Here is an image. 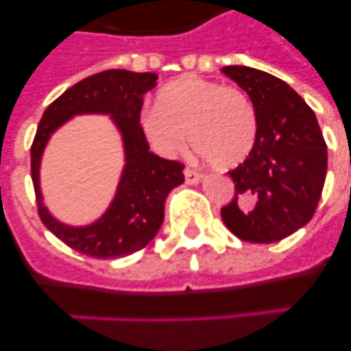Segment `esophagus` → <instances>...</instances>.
<instances>
[{
	"instance_id": "1",
	"label": "esophagus",
	"mask_w": 351,
	"mask_h": 351,
	"mask_svg": "<svg viewBox=\"0 0 351 351\" xmlns=\"http://www.w3.org/2000/svg\"><path fill=\"white\" fill-rule=\"evenodd\" d=\"M184 179H186V182H188V184H198V182L202 181V173L198 172V170L186 167V169H184Z\"/></svg>"
}]
</instances>
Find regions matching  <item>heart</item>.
<instances>
[{"mask_svg": "<svg viewBox=\"0 0 351 351\" xmlns=\"http://www.w3.org/2000/svg\"><path fill=\"white\" fill-rule=\"evenodd\" d=\"M144 137L156 153L176 156L188 144L218 169L250 158L258 137V117L241 88L198 75H182L160 89L156 107L138 117Z\"/></svg>", "mask_w": 351, "mask_h": 351, "instance_id": "obj_1", "label": "heart"}]
</instances>
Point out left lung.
<instances>
[{
	"label": "left lung",
	"instance_id": "left-lung-1",
	"mask_svg": "<svg viewBox=\"0 0 351 351\" xmlns=\"http://www.w3.org/2000/svg\"><path fill=\"white\" fill-rule=\"evenodd\" d=\"M256 108L258 137L246 161L230 170L235 197L221 209L228 230L247 243H278L315 214L327 176V144L315 112L267 71L225 66Z\"/></svg>",
	"mask_w": 351,
	"mask_h": 351
}]
</instances>
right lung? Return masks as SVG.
<instances>
[{"label":"right lung","mask_w":351,"mask_h":351,"mask_svg":"<svg viewBox=\"0 0 351 351\" xmlns=\"http://www.w3.org/2000/svg\"><path fill=\"white\" fill-rule=\"evenodd\" d=\"M156 73L105 70L80 80L52 101L43 112L31 145V179L43 225L71 250L93 258H121L147 246L165 218V200L184 182V165L149 151L141 117L144 95L156 86ZM107 113L120 130L125 167L108 210L95 223L70 227L56 220L43 206L39 161L50 135L73 115Z\"/></svg>","instance_id":"right-lung-1"}]
</instances>
